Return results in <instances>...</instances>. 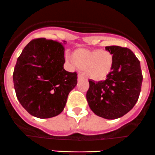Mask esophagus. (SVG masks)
Returning <instances> with one entry per match:
<instances>
[{"label": "esophagus", "mask_w": 155, "mask_h": 155, "mask_svg": "<svg viewBox=\"0 0 155 155\" xmlns=\"http://www.w3.org/2000/svg\"><path fill=\"white\" fill-rule=\"evenodd\" d=\"M84 75H83V74H78V80H82V79H84Z\"/></svg>", "instance_id": "esophagus-1"}]
</instances>
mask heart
Masks as SVG:
<instances>
[{"label":"heart","instance_id":"b5f03b06","mask_svg":"<svg viewBox=\"0 0 155 155\" xmlns=\"http://www.w3.org/2000/svg\"><path fill=\"white\" fill-rule=\"evenodd\" d=\"M69 61L78 68L84 70L85 74L93 81L105 79L111 72L113 56L109 51L101 50L78 49Z\"/></svg>","mask_w":155,"mask_h":155}]
</instances>
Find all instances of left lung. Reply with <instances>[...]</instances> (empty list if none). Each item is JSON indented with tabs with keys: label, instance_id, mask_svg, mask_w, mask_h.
Instances as JSON below:
<instances>
[{
	"label": "left lung",
	"instance_id": "left-lung-1",
	"mask_svg": "<svg viewBox=\"0 0 155 155\" xmlns=\"http://www.w3.org/2000/svg\"><path fill=\"white\" fill-rule=\"evenodd\" d=\"M113 56V65L105 81L90 80L87 100L90 109L103 118L113 120L128 113L141 92L140 62L131 50L119 46L105 47Z\"/></svg>",
	"mask_w": 155,
	"mask_h": 155
}]
</instances>
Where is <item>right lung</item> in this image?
<instances>
[{
    "label": "right lung",
    "mask_w": 155,
    "mask_h": 155,
    "mask_svg": "<svg viewBox=\"0 0 155 155\" xmlns=\"http://www.w3.org/2000/svg\"><path fill=\"white\" fill-rule=\"evenodd\" d=\"M63 44L46 38L34 39L16 61L13 75L16 97L29 114L38 118L60 114L68 94L77 85V73L63 68Z\"/></svg>",
    "instance_id": "add662e5"
}]
</instances>
